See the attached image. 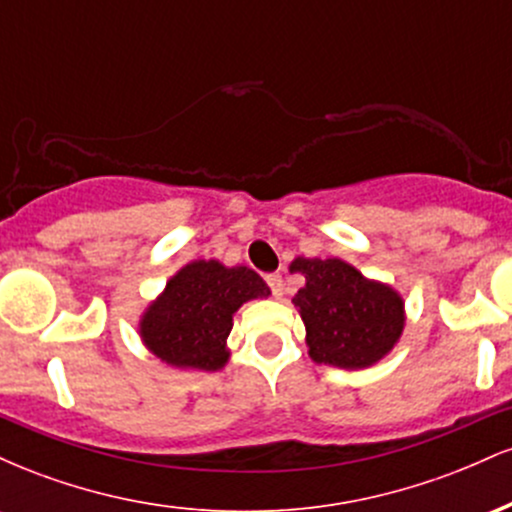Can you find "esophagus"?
<instances>
[{
  "mask_svg": "<svg viewBox=\"0 0 512 512\" xmlns=\"http://www.w3.org/2000/svg\"><path fill=\"white\" fill-rule=\"evenodd\" d=\"M267 284L276 298L284 296V279H281V274H267Z\"/></svg>",
  "mask_w": 512,
  "mask_h": 512,
  "instance_id": "obj_1",
  "label": "esophagus"
}]
</instances>
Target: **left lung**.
I'll return each mask as SVG.
<instances>
[{
  "instance_id": "obj_1",
  "label": "left lung",
  "mask_w": 512,
  "mask_h": 512,
  "mask_svg": "<svg viewBox=\"0 0 512 512\" xmlns=\"http://www.w3.org/2000/svg\"><path fill=\"white\" fill-rule=\"evenodd\" d=\"M291 272L305 276L293 305L303 317L305 344L315 363L368 368L395 349L404 330V301L392 286L366 279L337 257H296Z\"/></svg>"
}]
</instances>
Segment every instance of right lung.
Instances as JSON below:
<instances>
[{"mask_svg": "<svg viewBox=\"0 0 512 512\" xmlns=\"http://www.w3.org/2000/svg\"><path fill=\"white\" fill-rule=\"evenodd\" d=\"M269 293L262 276L248 267L195 260L185 264L146 308L139 334L146 349L168 366L219 370L231 356L226 339L236 310Z\"/></svg>", "mask_w": 512, "mask_h": 512, "instance_id": "1", "label": "right lung"}]
</instances>
